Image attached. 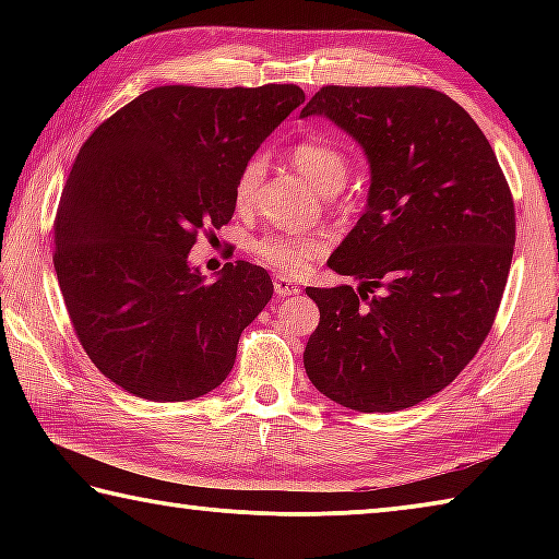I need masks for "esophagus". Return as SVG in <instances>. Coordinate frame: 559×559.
Masks as SVG:
<instances>
[{
    "label": "esophagus",
    "instance_id": "esophagus-1",
    "mask_svg": "<svg viewBox=\"0 0 559 559\" xmlns=\"http://www.w3.org/2000/svg\"><path fill=\"white\" fill-rule=\"evenodd\" d=\"M273 290H276L278 298H286V296H296V293H300V286L296 281H290L278 273V276L273 278Z\"/></svg>",
    "mask_w": 559,
    "mask_h": 559
}]
</instances>
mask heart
<instances>
[{
  "mask_svg": "<svg viewBox=\"0 0 559 559\" xmlns=\"http://www.w3.org/2000/svg\"><path fill=\"white\" fill-rule=\"evenodd\" d=\"M293 165H296L310 182H313L320 192H333L340 189L347 177V155L345 150L330 138H306L293 147ZM263 169V155H253L243 163L239 177L234 185V200L239 206H249L253 202V194L261 185ZM325 239L318 234H281L269 231L261 239L253 241V253L269 266L278 269L283 273H300L306 271L308 261L318 259L325 251Z\"/></svg>",
  "mask_w": 559,
  "mask_h": 559,
  "instance_id": "b5f03b06",
  "label": "heart"
}]
</instances>
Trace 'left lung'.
Segmentation results:
<instances>
[{
	"label": "left lung",
	"instance_id": "8db88e82",
	"mask_svg": "<svg viewBox=\"0 0 559 559\" xmlns=\"http://www.w3.org/2000/svg\"><path fill=\"white\" fill-rule=\"evenodd\" d=\"M325 116L370 163L365 214L328 266L359 286L306 288L320 323L302 365L328 400L400 412L461 374L493 328L515 206L493 147L447 93L323 86Z\"/></svg>",
	"mask_w": 559,
	"mask_h": 559
}]
</instances>
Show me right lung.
Listing matches in <instances>:
<instances>
[{
	"mask_svg": "<svg viewBox=\"0 0 559 559\" xmlns=\"http://www.w3.org/2000/svg\"><path fill=\"white\" fill-rule=\"evenodd\" d=\"M306 93L159 86L93 130L66 179L53 269L91 362L150 402L212 392L231 372L243 328L273 296L249 261L206 283L187 253L236 210L246 159Z\"/></svg>",
	"mask_w": 559,
	"mask_h": 559,
	"instance_id": "right-lung-1",
	"label": "right lung"
}]
</instances>
